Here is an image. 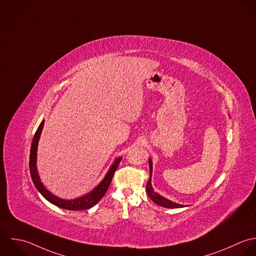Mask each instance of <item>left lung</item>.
I'll list each match as a JSON object with an SVG mask.
<instances>
[{
	"label": "left lung",
	"instance_id": "obj_1",
	"mask_svg": "<svg viewBox=\"0 0 256 256\" xmlns=\"http://www.w3.org/2000/svg\"><path fill=\"white\" fill-rule=\"evenodd\" d=\"M150 180L146 184V192L148 194V196L150 198V200L156 202V204L162 206V208H184V206L182 204H174L164 198H162V196L158 194L156 192H154L152 186V160H150Z\"/></svg>",
	"mask_w": 256,
	"mask_h": 256
}]
</instances>
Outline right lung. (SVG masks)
<instances>
[{
  "label": "right lung",
  "mask_w": 256,
  "mask_h": 256,
  "mask_svg": "<svg viewBox=\"0 0 256 256\" xmlns=\"http://www.w3.org/2000/svg\"><path fill=\"white\" fill-rule=\"evenodd\" d=\"M44 126V120L40 124L34 138H32V146H30V176L32 180V182L34 184V186L36 188V190L42 194V196L48 200L50 202H52V204L64 208V210H88L90 208H92L94 206H96L106 194L112 180L114 178V174L122 160V158H118L114 164L112 166V168H110L108 172L106 174V178H104V180L88 194L80 198L78 200H60L56 196H54V194H52L48 190H46V188L42 186V184L40 180L38 174L36 172V148H38V142L42 132Z\"/></svg>",
  "instance_id": "right-lung-1"
}]
</instances>
